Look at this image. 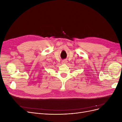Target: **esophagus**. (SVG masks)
<instances>
[{"instance_id": "1", "label": "esophagus", "mask_w": 122, "mask_h": 122, "mask_svg": "<svg viewBox=\"0 0 122 122\" xmlns=\"http://www.w3.org/2000/svg\"><path fill=\"white\" fill-rule=\"evenodd\" d=\"M67 62H68V61L67 60H64L62 61V64H67Z\"/></svg>"}]
</instances>
